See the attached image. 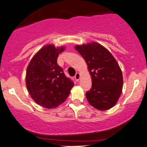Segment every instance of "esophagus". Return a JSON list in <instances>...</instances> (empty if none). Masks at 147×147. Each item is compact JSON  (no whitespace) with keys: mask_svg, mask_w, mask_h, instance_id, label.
Here are the masks:
<instances>
[{"mask_svg":"<svg viewBox=\"0 0 147 147\" xmlns=\"http://www.w3.org/2000/svg\"><path fill=\"white\" fill-rule=\"evenodd\" d=\"M74 78H75L76 81H78L80 80V75L79 73H76L75 76H74Z\"/></svg>","mask_w":147,"mask_h":147,"instance_id":"obj_1","label":"esophagus"}]
</instances>
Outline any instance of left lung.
<instances>
[{"mask_svg":"<svg viewBox=\"0 0 147 147\" xmlns=\"http://www.w3.org/2000/svg\"><path fill=\"white\" fill-rule=\"evenodd\" d=\"M75 49L85 61L92 78V88L86 93L93 107L105 111L115 105L122 91L123 76L111 53L100 44L77 45Z\"/></svg>","mask_w":147,"mask_h":147,"instance_id":"8db88e82","label":"left lung"}]
</instances>
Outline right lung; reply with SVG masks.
<instances>
[{
  "instance_id": "obj_1",
  "label": "right lung",
  "mask_w": 147,
  "mask_h": 147,
  "mask_svg": "<svg viewBox=\"0 0 147 147\" xmlns=\"http://www.w3.org/2000/svg\"><path fill=\"white\" fill-rule=\"evenodd\" d=\"M64 49L63 47L46 45L34 55L28 66L26 82L28 92L36 103L47 109L63 103L74 86L57 62Z\"/></svg>"
}]
</instances>
